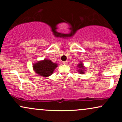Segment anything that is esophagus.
<instances>
[{"label":"esophagus","mask_w":122,"mask_h":122,"mask_svg":"<svg viewBox=\"0 0 122 122\" xmlns=\"http://www.w3.org/2000/svg\"><path fill=\"white\" fill-rule=\"evenodd\" d=\"M62 64H64V65H66V64H68V61H64V62H62Z\"/></svg>","instance_id":"esophagus-1"}]
</instances>
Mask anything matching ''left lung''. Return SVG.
Returning <instances> with one entry per match:
<instances>
[{
	"label": "left lung",
	"instance_id": "8db88e82",
	"mask_svg": "<svg viewBox=\"0 0 122 122\" xmlns=\"http://www.w3.org/2000/svg\"><path fill=\"white\" fill-rule=\"evenodd\" d=\"M77 67H78V68H80L79 71H78L80 73H84L83 72L84 71V68L83 65H82V64L81 62L80 63L79 65H78Z\"/></svg>",
	"mask_w": 122,
	"mask_h": 122
}]
</instances>
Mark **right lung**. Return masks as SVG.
<instances>
[{"mask_svg":"<svg viewBox=\"0 0 122 122\" xmlns=\"http://www.w3.org/2000/svg\"><path fill=\"white\" fill-rule=\"evenodd\" d=\"M57 66V64L51 62L50 60L45 59L33 65L35 72L43 77H48L52 75L53 71Z\"/></svg>","mask_w":122,"mask_h":122,"instance_id":"obj_1","label":"right lung"}]
</instances>
